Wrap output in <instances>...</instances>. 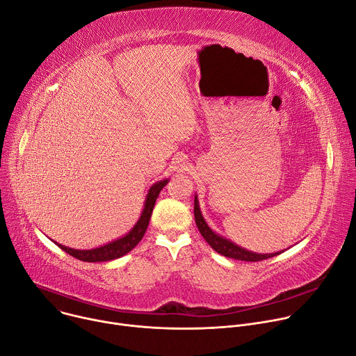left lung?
Instances as JSON below:
<instances>
[{
  "label": "left lung",
  "instance_id": "left-lung-1",
  "mask_svg": "<svg viewBox=\"0 0 356 356\" xmlns=\"http://www.w3.org/2000/svg\"><path fill=\"white\" fill-rule=\"evenodd\" d=\"M194 218H195V224L197 228L200 231V234L202 235L207 241V243L221 255L231 258V259H238V261H245V262H258V261H264V259H269L273 257H277L279 253L282 252H275V253H255L246 250L238 245H235L234 242L222 238L221 235L216 234L206 222L204 217H202L201 211H200V206H198V200L197 195L194 197Z\"/></svg>",
  "mask_w": 356,
  "mask_h": 356
}]
</instances>
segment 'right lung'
I'll use <instances>...</instances> for the list:
<instances>
[{
	"mask_svg": "<svg viewBox=\"0 0 356 356\" xmlns=\"http://www.w3.org/2000/svg\"><path fill=\"white\" fill-rule=\"evenodd\" d=\"M168 179L161 180L158 183H155L149 188V193L146 195L145 200V206H143V211L140 214V218L138 220V222L134 225V228L122 238L115 239L104 246H99V248H94V249H72L67 248L65 245H60L58 242H55L60 249H63L65 252H67L69 255H72L73 258L83 261V262H107V261H113V259H118L129 250H132L139 241L143 238L146 228L149 225V220L152 216V211H154L155 207V201L161 193V190L168 184Z\"/></svg>",
	"mask_w": 356,
	"mask_h": 356,
	"instance_id": "1",
	"label": "right lung"
}]
</instances>
